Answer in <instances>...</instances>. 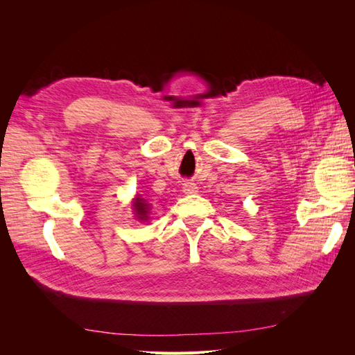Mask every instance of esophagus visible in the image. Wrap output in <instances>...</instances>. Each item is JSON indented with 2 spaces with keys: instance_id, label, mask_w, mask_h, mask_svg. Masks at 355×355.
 <instances>
[{
  "instance_id": "1",
  "label": "esophagus",
  "mask_w": 355,
  "mask_h": 355,
  "mask_svg": "<svg viewBox=\"0 0 355 355\" xmlns=\"http://www.w3.org/2000/svg\"><path fill=\"white\" fill-rule=\"evenodd\" d=\"M184 192H187V194H194V192H197V185L192 184V182H185Z\"/></svg>"
}]
</instances>
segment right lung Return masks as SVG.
Here are the masks:
<instances>
[{
    "instance_id": "right-lung-1",
    "label": "right lung",
    "mask_w": 355,
    "mask_h": 355,
    "mask_svg": "<svg viewBox=\"0 0 355 355\" xmlns=\"http://www.w3.org/2000/svg\"><path fill=\"white\" fill-rule=\"evenodd\" d=\"M135 210L139 214V219H146V213H148V204L142 198H136L135 201Z\"/></svg>"
}]
</instances>
